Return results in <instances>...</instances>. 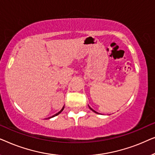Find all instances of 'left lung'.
Here are the masks:
<instances>
[{
  "mask_svg": "<svg viewBox=\"0 0 155 155\" xmlns=\"http://www.w3.org/2000/svg\"><path fill=\"white\" fill-rule=\"evenodd\" d=\"M90 109H91V110H92V111H94V112H95V113H97V114H99V113H97V112H96V111H94V110H93L92 109V108H91V107H90Z\"/></svg>",
  "mask_w": 155,
  "mask_h": 155,
  "instance_id": "8db88e82",
  "label": "left lung"
}]
</instances>
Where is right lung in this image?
Instances as JSON below:
<instances>
[{"mask_svg": "<svg viewBox=\"0 0 155 155\" xmlns=\"http://www.w3.org/2000/svg\"><path fill=\"white\" fill-rule=\"evenodd\" d=\"M63 109H64V108H63V109H61L60 111H59V112H58V113H57V114H55V115H54V116H51V117H54V116H57V115H58V114H61V111H63ZM51 117H50V118H51Z\"/></svg>", "mask_w": 155, "mask_h": 155, "instance_id": "right-lung-1", "label": "right lung"}]
</instances>
